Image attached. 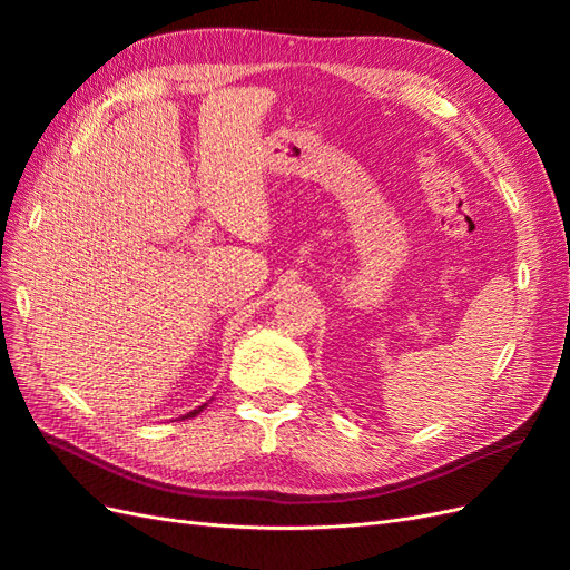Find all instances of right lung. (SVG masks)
<instances>
[{
	"instance_id": "add662e5",
	"label": "right lung",
	"mask_w": 570,
	"mask_h": 570,
	"mask_svg": "<svg viewBox=\"0 0 570 570\" xmlns=\"http://www.w3.org/2000/svg\"><path fill=\"white\" fill-rule=\"evenodd\" d=\"M199 411H202V406H199V409H195V411H189V413H187V416H185V419H189V416H197V413H199Z\"/></svg>"
}]
</instances>
